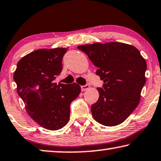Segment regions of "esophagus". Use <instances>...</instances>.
Masks as SVG:
<instances>
[{
  "instance_id": "1",
  "label": "esophagus",
  "mask_w": 161,
  "mask_h": 161,
  "mask_svg": "<svg viewBox=\"0 0 161 161\" xmlns=\"http://www.w3.org/2000/svg\"><path fill=\"white\" fill-rule=\"evenodd\" d=\"M90 86L89 85H84V86H81V91H86V90H89V89H90Z\"/></svg>"
}]
</instances>
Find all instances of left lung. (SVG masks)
<instances>
[{"label": "left lung", "mask_w": 161, "mask_h": 161, "mask_svg": "<svg viewBox=\"0 0 161 161\" xmlns=\"http://www.w3.org/2000/svg\"><path fill=\"white\" fill-rule=\"evenodd\" d=\"M98 68L96 75L103 81L97 103L91 107L95 120L105 126L124 122L139 104L145 84L146 62L138 49L120 42L79 46Z\"/></svg>", "instance_id": "left-lung-1"}]
</instances>
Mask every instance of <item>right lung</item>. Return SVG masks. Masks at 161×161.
<instances>
[{
	"label": "right lung",
	"mask_w": 161,
	"mask_h": 161,
	"mask_svg": "<svg viewBox=\"0 0 161 161\" xmlns=\"http://www.w3.org/2000/svg\"><path fill=\"white\" fill-rule=\"evenodd\" d=\"M67 48L39 49L25 55L17 64L14 80L17 92L29 116L50 130L62 128L69 122L71 102L80 94L76 83H53L62 71Z\"/></svg>",
	"instance_id": "right-lung-1"
}]
</instances>
